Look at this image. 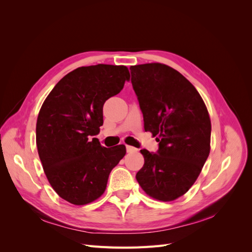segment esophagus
Instances as JSON below:
<instances>
[{
	"instance_id": "esophagus-1",
	"label": "esophagus",
	"mask_w": 252,
	"mask_h": 252,
	"mask_svg": "<svg viewBox=\"0 0 252 252\" xmlns=\"http://www.w3.org/2000/svg\"><path fill=\"white\" fill-rule=\"evenodd\" d=\"M136 150H138V149L132 147V146H129V145H126V151H127V152H134V151H136Z\"/></svg>"
}]
</instances>
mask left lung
Instances as JSON below:
<instances>
[{
    "instance_id": "obj_1",
    "label": "left lung",
    "mask_w": 252,
    "mask_h": 252,
    "mask_svg": "<svg viewBox=\"0 0 252 252\" xmlns=\"http://www.w3.org/2000/svg\"><path fill=\"white\" fill-rule=\"evenodd\" d=\"M144 128L158 136V149H142L135 178L154 199L169 202L186 193L210 152L211 123L203 98L184 75L159 64L130 67Z\"/></svg>"
}]
</instances>
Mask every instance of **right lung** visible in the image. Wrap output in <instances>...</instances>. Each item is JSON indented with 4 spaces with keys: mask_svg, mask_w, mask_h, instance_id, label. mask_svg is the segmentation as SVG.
Here are the masks:
<instances>
[{
    "mask_svg": "<svg viewBox=\"0 0 252 252\" xmlns=\"http://www.w3.org/2000/svg\"><path fill=\"white\" fill-rule=\"evenodd\" d=\"M128 68L97 64L66 74L44 101L36 121V147L55 191L74 205L100 197L110 171L126 154L124 145L103 147L96 138L103 106L129 80Z\"/></svg>",
    "mask_w": 252,
    "mask_h": 252,
    "instance_id": "add662e5",
    "label": "right lung"
}]
</instances>
